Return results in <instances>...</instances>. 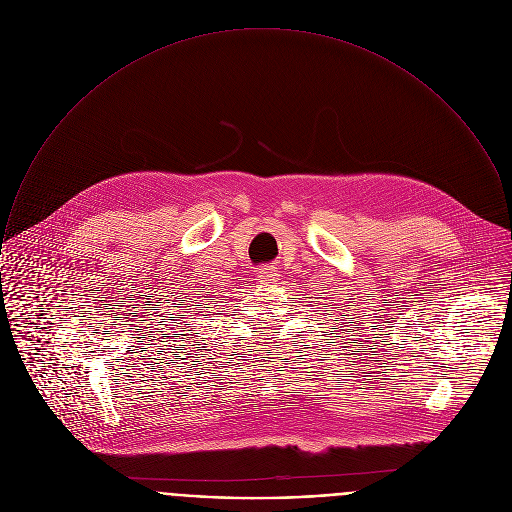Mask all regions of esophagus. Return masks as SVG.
<instances>
[{"mask_svg":"<svg viewBox=\"0 0 512 512\" xmlns=\"http://www.w3.org/2000/svg\"><path fill=\"white\" fill-rule=\"evenodd\" d=\"M256 280L260 286H272L280 280V274L274 266H262L256 270Z\"/></svg>","mask_w":512,"mask_h":512,"instance_id":"esophagus-1","label":"esophagus"}]
</instances>
